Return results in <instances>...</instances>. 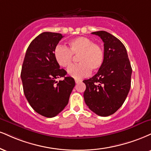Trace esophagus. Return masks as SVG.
Wrapping results in <instances>:
<instances>
[{
    "label": "esophagus",
    "instance_id": "34e87169",
    "mask_svg": "<svg viewBox=\"0 0 151 151\" xmlns=\"http://www.w3.org/2000/svg\"><path fill=\"white\" fill-rule=\"evenodd\" d=\"M81 80H80V79H75V83H78L79 82H81Z\"/></svg>",
    "mask_w": 151,
    "mask_h": 151
}]
</instances>
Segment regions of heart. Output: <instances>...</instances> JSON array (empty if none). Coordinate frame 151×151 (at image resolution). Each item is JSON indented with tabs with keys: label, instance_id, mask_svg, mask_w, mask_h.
<instances>
[{
	"label": "heart",
	"instance_id": "obj_1",
	"mask_svg": "<svg viewBox=\"0 0 151 151\" xmlns=\"http://www.w3.org/2000/svg\"><path fill=\"white\" fill-rule=\"evenodd\" d=\"M70 48L58 45L54 49V57L60 66L68 68L72 64L73 55H79L80 63L71 66L68 70L70 77L75 79L86 77L91 70L96 71L102 67L105 60V52L99 43L85 36H78L69 41Z\"/></svg>",
	"mask_w": 151,
	"mask_h": 151
}]
</instances>
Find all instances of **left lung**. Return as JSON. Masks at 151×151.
Instances as JSON below:
<instances>
[{"instance_id":"obj_1","label":"left lung","mask_w":151,"mask_h":151,"mask_svg":"<svg viewBox=\"0 0 151 151\" xmlns=\"http://www.w3.org/2000/svg\"><path fill=\"white\" fill-rule=\"evenodd\" d=\"M104 43V63L89 79L83 80V99L88 108L102 117L114 114L124 103L131 87L132 69L126 48L105 31L92 32Z\"/></svg>"}]
</instances>
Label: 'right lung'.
Segmentation results:
<instances>
[{"instance_id": "obj_1", "label": "right lung", "mask_w": 151, "mask_h": 151, "mask_svg": "<svg viewBox=\"0 0 151 151\" xmlns=\"http://www.w3.org/2000/svg\"><path fill=\"white\" fill-rule=\"evenodd\" d=\"M63 36L43 32L27 48L21 72L24 93L32 108L46 117H53L68 105L75 86L72 77L60 69L54 57V49ZM64 77L58 83L55 79Z\"/></svg>"}]
</instances>
